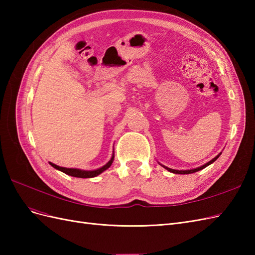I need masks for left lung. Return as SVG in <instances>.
Returning <instances> with one entry per match:
<instances>
[{"instance_id":"1","label":"left lung","mask_w":255,"mask_h":255,"mask_svg":"<svg viewBox=\"0 0 255 255\" xmlns=\"http://www.w3.org/2000/svg\"><path fill=\"white\" fill-rule=\"evenodd\" d=\"M220 154H221V153H219L217 156H216L215 158H213L212 160L208 161V163H206L205 165H203V166H201V167H198V168H196V169H190V170H175V169L168 168V167H166V166H164V165H161V166H163L165 169H167L168 171H170V172H172V173H176V174H189V173H194V172H197V171L202 170V169H204V168H205V167H207L208 165L213 164L214 161H215L216 159H217V158L220 156Z\"/></svg>"}]
</instances>
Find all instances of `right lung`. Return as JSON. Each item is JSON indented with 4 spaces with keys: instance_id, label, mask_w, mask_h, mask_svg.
I'll use <instances>...</instances> for the list:
<instances>
[{
    "instance_id": "obj_1",
    "label": "right lung",
    "mask_w": 255,
    "mask_h": 255,
    "mask_svg": "<svg viewBox=\"0 0 255 255\" xmlns=\"http://www.w3.org/2000/svg\"><path fill=\"white\" fill-rule=\"evenodd\" d=\"M114 157H115V155H114V153H113V156H112V158H111V160L109 161V163H107L106 165H104L103 167L97 169V170H90V171H88V170H82V169H76V168L59 167V166L53 164V163H50V165L52 167L55 168V169H57V170L64 172V173H66L68 175H71V176H74V177H82V179H86V177H95V176H97L99 174H101L103 171L106 170V169H109L111 167V165L113 164Z\"/></svg>"
}]
</instances>
